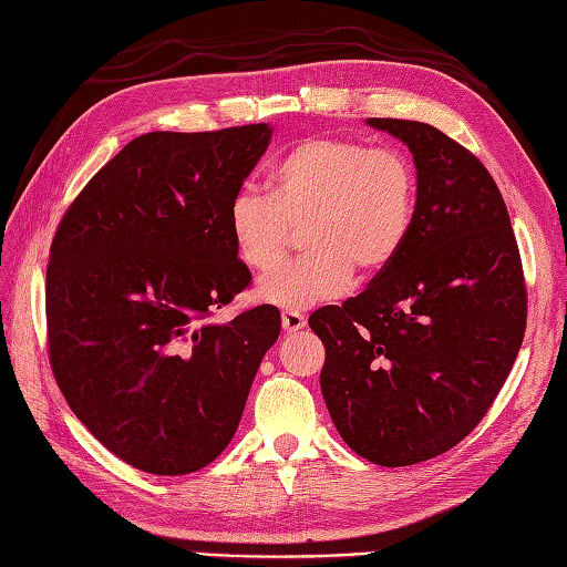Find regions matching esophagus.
I'll list each match as a JSON object with an SVG mask.
<instances>
[{"label":"esophagus","instance_id":"1","mask_svg":"<svg viewBox=\"0 0 567 567\" xmlns=\"http://www.w3.org/2000/svg\"><path fill=\"white\" fill-rule=\"evenodd\" d=\"M281 327H284V332H288V334H293V332H298V330H303V327H306L303 312H298V310H286L284 316H281Z\"/></svg>","mask_w":567,"mask_h":567}]
</instances>
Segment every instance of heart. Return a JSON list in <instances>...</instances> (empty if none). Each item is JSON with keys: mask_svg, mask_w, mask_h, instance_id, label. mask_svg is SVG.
I'll use <instances>...</instances> for the list:
<instances>
[{"mask_svg": "<svg viewBox=\"0 0 567 567\" xmlns=\"http://www.w3.org/2000/svg\"><path fill=\"white\" fill-rule=\"evenodd\" d=\"M269 196L240 192L228 208L237 257L269 271L293 228L306 251L257 284L264 303L300 310L347 291L351 274H379L405 247L417 210V174L393 147L354 137H308L274 162Z\"/></svg>", "mask_w": 567, "mask_h": 567, "instance_id": "b5f03b06", "label": "heart"}]
</instances>
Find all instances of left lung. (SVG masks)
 Wrapping results in <instances>:
<instances>
[{
    "mask_svg": "<svg viewBox=\"0 0 567 567\" xmlns=\"http://www.w3.org/2000/svg\"><path fill=\"white\" fill-rule=\"evenodd\" d=\"M412 153L417 210L400 255L347 303L310 316L324 405L351 451L398 468L485 417L519 354L526 288L509 213L481 159L434 125L367 118Z\"/></svg>",
    "mask_w": 567,
    "mask_h": 567,
    "instance_id": "8db88e82",
    "label": "left lung"
}]
</instances>
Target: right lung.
<instances>
[{
	"instance_id": "1",
	"label": "right lung",
	"mask_w": 567,
	"mask_h": 567,
	"mask_svg": "<svg viewBox=\"0 0 567 567\" xmlns=\"http://www.w3.org/2000/svg\"><path fill=\"white\" fill-rule=\"evenodd\" d=\"M269 123L135 137L94 174L50 247V367L78 420L153 475L216 461L279 339L274 306L210 322L251 281L230 200L264 155Z\"/></svg>"
}]
</instances>
